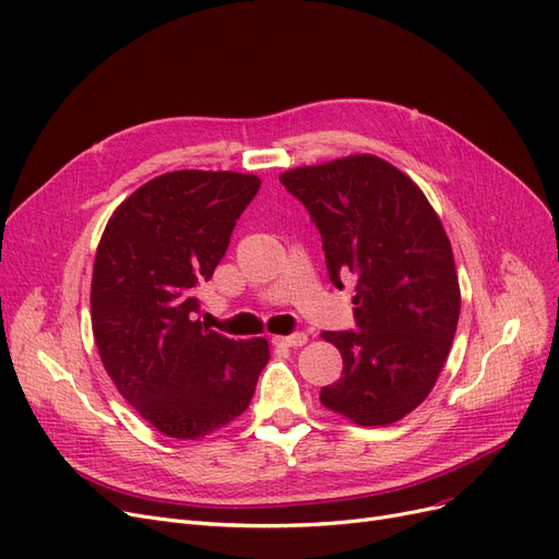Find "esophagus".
I'll use <instances>...</instances> for the list:
<instances>
[{
  "mask_svg": "<svg viewBox=\"0 0 559 559\" xmlns=\"http://www.w3.org/2000/svg\"><path fill=\"white\" fill-rule=\"evenodd\" d=\"M306 341H308V336L306 334H290V336H274L272 338V343H276V345H285V347H301V345H306Z\"/></svg>",
  "mask_w": 559,
  "mask_h": 559,
  "instance_id": "1",
  "label": "esophagus"
}]
</instances>
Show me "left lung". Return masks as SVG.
Returning a JSON list of instances; mask_svg holds the SVG:
<instances>
[{"label":"left lung","instance_id":"8db88e82","mask_svg":"<svg viewBox=\"0 0 559 559\" xmlns=\"http://www.w3.org/2000/svg\"><path fill=\"white\" fill-rule=\"evenodd\" d=\"M281 183L322 235L329 278L353 276L359 332H324L343 373L320 403L359 426H389L436 386L461 316L449 237L424 191L373 154L287 170Z\"/></svg>","mask_w":559,"mask_h":559}]
</instances>
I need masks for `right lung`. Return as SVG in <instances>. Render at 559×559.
<instances>
[{"label": "right lung", "instance_id": "right-lung-1", "mask_svg": "<svg viewBox=\"0 0 559 559\" xmlns=\"http://www.w3.org/2000/svg\"><path fill=\"white\" fill-rule=\"evenodd\" d=\"M260 177L177 170L142 183L110 216L92 274V329L119 394L163 436L198 440L246 412L269 361L264 338L204 326L210 281Z\"/></svg>", "mask_w": 559, "mask_h": 559}]
</instances>
